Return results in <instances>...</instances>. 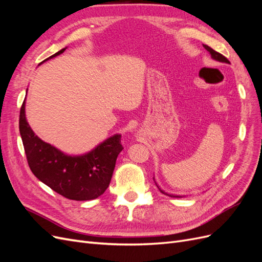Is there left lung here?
Returning <instances> with one entry per match:
<instances>
[{
  "mask_svg": "<svg viewBox=\"0 0 262 262\" xmlns=\"http://www.w3.org/2000/svg\"><path fill=\"white\" fill-rule=\"evenodd\" d=\"M203 47H204V49L207 50V51H209L210 52V54H211V58H213L214 60H216V61H219V62H224V63H229V61L224 57L223 54H221V53H219L217 51H215V50H213L211 47H209V46H207V45H203ZM154 179V178H153ZM156 184V182H155ZM157 186V185H156ZM157 188H158V190H160V191L162 192V193H164V194H166V195H169V196H171V198H181V196H179V195H171V194H168V193H166L165 191H163L162 189H160V187L157 186Z\"/></svg>",
  "mask_w": 262,
  "mask_h": 262,
  "instance_id": "obj_1",
  "label": "left lung"
}]
</instances>
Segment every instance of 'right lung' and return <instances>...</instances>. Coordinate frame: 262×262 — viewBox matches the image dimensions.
<instances>
[{
	"mask_svg": "<svg viewBox=\"0 0 262 262\" xmlns=\"http://www.w3.org/2000/svg\"><path fill=\"white\" fill-rule=\"evenodd\" d=\"M66 48L48 59L64 52ZM46 59V60H48ZM19 132L27 162L34 175L67 199L86 201L96 199L106 191L119 153L123 149L121 136L107 139L92 152L70 156L39 139L25 116V100L19 114Z\"/></svg>",
	"mask_w": 262,
	"mask_h": 262,
	"instance_id": "1",
	"label": "right lung"
}]
</instances>
